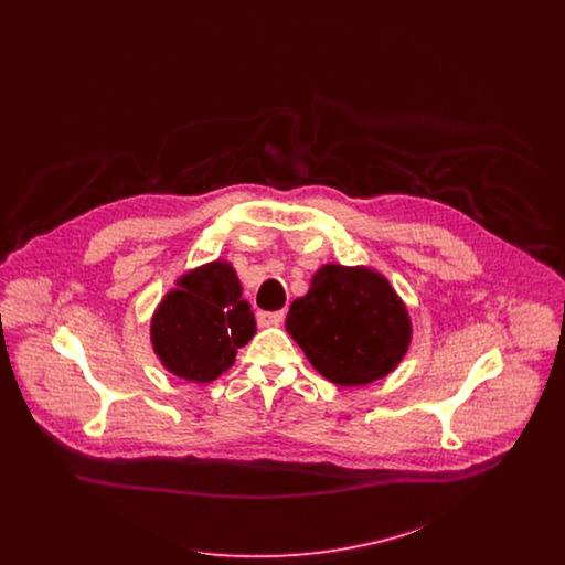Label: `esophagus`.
I'll return each mask as SVG.
<instances>
[{"instance_id":"1","label":"esophagus","mask_w":565,"mask_h":565,"mask_svg":"<svg viewBox=\"0 0 565 565\" xmlns=\"http://www.w3.org/2000/svg\"><path fill=\"white\" fill-rule=\"evenodd\" d=\"M286 318V311H258V322L263 326H279Z\"/></svg>"}]
</instances>
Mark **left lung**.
Wrapping results in <instances>:
<instances>
[{
	"instance_id": "left-lung-1",
	"label": "left lung",
	"mask_w": 565,
	"mask_h": 565,
	"mask_svg": "<svg viewBox=\"0 0 565 565\" xmlns=\"http://www.w3.org/2000/svg\"><path fill=\"white\" fill-rule=\"evenodd\" d=\"M286 330L320 375L345 387L390 375L411 343L401 296L366 267L323 265L292 302Z\"/></svg>"
}]
</instances>
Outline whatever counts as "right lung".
Listing matches in <instances>:
<instances>
[{
	"label": "right lung",
	"instance_id": "right-lung-1",
	"mask_svg": "<svg viewBox=\"0 0 565 565\" xmlns=\"http://www.w3.org/2000/svg\"><path fill=\"white\" fill-rule=\"evenodd\" d=\"M256 334L249 302L226 260L189 270L152 316L150 339L162 366L180 379L210 383Z\"/></svg>",
	"mask_w": 565,
	"mask_h": 565
}]
</instances>
